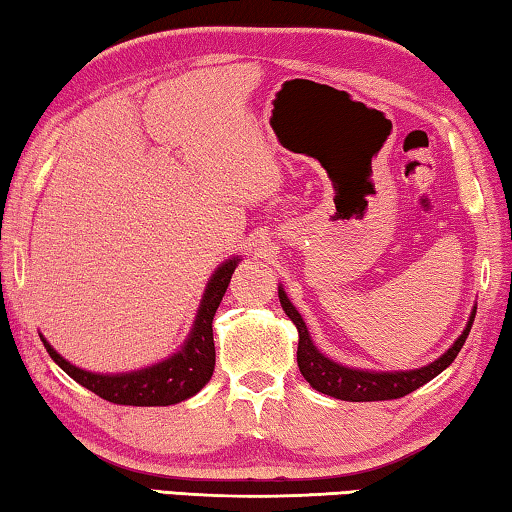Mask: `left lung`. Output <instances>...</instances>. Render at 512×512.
<instances>
[{"label": "left lung", "mask_w": 512, "mask_h": 512, "mask_svg": "<svg viewBox=\"0 0 512 512\" xmlns=\"http://www.w3.org/2000/svg\"><path fill=\"white\" fill-rule=\"evenodd\" d=\"M277 293H280L282 309L287 311V316L293 320V325L298 327V336H300L298 368L302 372V377H305L311 384V388H316L318 393H325L329 397H336V400H345V402L397 400V397L409 395L415 391V388L427 384V381L440 375V372H443L449 363L456 359V354L461 352L476 314L474 309L470 320H467V327L463 329V334L458 336L456 343L438 361L429 363V366H424L420 370H406V372H368V370L345 368L323 357V354L316 350V345L311 343L305 320L300 318L296 307L291 305L287 293L282 291V287Z\"/></svg>", "instance_id": "left-lung-1"}]
</instances>
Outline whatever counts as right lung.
Segmentation results:
<instances>
[{
    "label": "right lung",
    "mask_w": 512,
    "mask_h": 512,
    "mask_svg": "<svg viewBox=\"0 0 512 512\" xmlns=\"http://www.w3.org/2000/svg\"><path fill=\"white\" fill-rule=\"evenodd\" d=\"M235 266L237 259H230V262H225L219 271L212 275L185 348L178 354H173L171 359L158 363V366L128 372V375H94V372L81 370L65 361L45 339H42V343H45L49 357L54 359L69 377L79 381L81 386L88 388L94 395L103 397V400L128 406L178 404L187 400V397L196 395L212 377L216 359L212 320L225 296V289H228L230 277L235 273Z\"/></svg>",
    "instance_id": "right-lung-1"
}]
</instances>
